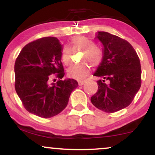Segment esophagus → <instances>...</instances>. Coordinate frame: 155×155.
<instances>
[{
  "mask_svg": "<svg viewBox=\"0 0 155 155\" xmlns=\"http://www.w3.org/2000/svg\"><path fill=\"white\" fill-rule=\"evenodd\" d=\"M85 82H86V80L85 79H81V80H79V81H78V83H79V85H83Z\"/></svg>",
  "mask_w": 155,
  "mask_h": 155,
  "instance_id": "1",
  "label": "esophagus"
}]
</instances>
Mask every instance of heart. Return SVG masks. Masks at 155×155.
Segmentation results:
<instances>
[{
	"label": "heart",
	"mask_w": 155,
	"mask_h": 155,
	"mask_svg": "<svg viewBox=\"0 0 155 155\" xmlns=\"http://www.w3.org/2000/svg\"><path fill=\"white\" fill-rule=\"evenodd\" d=\"M71 46L74 51H83L81 60L84 63L74 64L68 68L67 74L69 77L73 79H82L89 74L90 65L97 66L103 60V52L98 47H95L91 40L84 36H76L71 41ZM72 51L68 47H63L61 51V60L65 65H68L71 62ZM88 63L87 64V63Z\"/></svg>",
	"instance_id": "b5f03b06"
}]
</instances>
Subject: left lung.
<instances>
[{"instance_id":"1","label":"left lung","mask_w":155,"mask_h":155,"mask_svg":"<svg viewBox=\"0 0 155 155\" xmlns=\"http://www.w3.org/2000/svg\"><path fill=\"white\" fill-rule=\"evenodd\" d=\"M104 45L102 63L94 74L98 90L92 104L101 111L114 113L132 103L141 85V68L136 50L128 41L107 32H97ZM107 82L106 83L105 81Z\"/></svg>"}]
</instances>
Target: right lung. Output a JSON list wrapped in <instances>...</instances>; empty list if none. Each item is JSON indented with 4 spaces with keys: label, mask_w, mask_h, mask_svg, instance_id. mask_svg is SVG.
I'll use <instances>...</instances> for the list:
<instances>
[{
    "label": "right lung",
    "mask_w": 155,
    "mask_h": 155,
    "mask_svg": "<svg viewBox=\"0 0 155 155\" xmlns=\"http://www.w3.org/2000/svg\"><path fill=\"white\" fill-rule=\"evenodd\" d=\"M61 51L58 38L44 37L25 46L16 59V92L27 111L42 118L63 111L79 85L76 80H61L65 75ZM55 78L59 80L54 83Z\"/></svg>",
    "instance_id": "obj_1"
}]
</instances>
